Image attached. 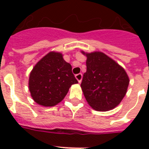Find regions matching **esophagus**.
I'll list each match as a JSON object with an SVG mask.
<instances>
[{
  "label": "esophagus",
  "instance_id": "obj_1",
  "mask_svg": "<svg viewBox=\"0 0 149 149\" xmlns=\"http://www.w3.org/2000/svg\"><path fill=\"white\" fill-rule=\"evenodd\" d=\"M76 78H77V79L78 80V82H79V83H81L82 78H83V75H82V73L77 74L76 75Z\"/></svg>",
  "mask_w": 149,
  "mask_h": 149
}]
</instances>
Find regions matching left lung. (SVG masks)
I'll return each mask as SVG.
<instances>
[{"label": "left lung", "mask_w": 149, "mask_h": 149, "mask_svg": "<svg viewBox=\"0 0 149 149\" xmlns=\"http://www.w3.org/2000/svg\"><path fill=\"white\" fill-rule=\"evenodd\" d=\"M82 53L86 56V72L82 91L90 106L107 111L118 106L127 93L129 78L119 64L101 52Z\"/></svg>", "instance_id": "8db88e82"}]
</instances>
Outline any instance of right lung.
<instances>
[{
    "instance_id": "right-lung-1",
    "label": "right lung",
    "mask_w": 149,
    "mask_h": 149,
    "mask_svg": "<svg viewBox=\"0 0 149 149\" xmlns=\"http://www.w3.org/2000/svg\"><path fill=\"white\" fill-rule=\"evenodd\" d=\"M78 81L72 66L59 52H51L37 63L29 76L31 97L42 106L53 107L64 99L69 89Z\"/></svg>"
}]
</instances>
